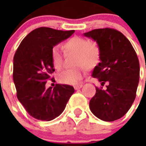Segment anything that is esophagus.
I'll list each match as a JSON object with an SVG mask.
<instances>
[{
  "mask_svg": "<svg viewBox=\"0 0 146 146\" xmlns=\"http://www.w3.org/2000/svg\"><path fill=\"white\" fill-rule=\"evenodd\" d=\"M82 87V85H78V86H74V89H75V90H78V89H80V88H81Z\"/></svg>",
  "mask_w": 146,
  "mask_h": 146,
  "instance_id": "1",
  "label": "esophagus"
}]
</instances>
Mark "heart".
<instances>
[{
    "label": "heart",
    "instance_id": "obj_1",
    "mask_svg": "<svg viewBox=\"0 0 146 146\" xmlns=\"http://www.w3.org/2000/svg\"><path fill=\"white\" fill-rule=\"evenodd\" d=\"M67 51L77 54L75 65H82L86 68L94 66L98 62L100 56V50L94 42L80 36H74L64 44ZM51 60L55 69H60L62 66L61 50L58 46H55L51 50ZM83 76V69L75 68L67 69L58 74L57 78L60 83L64 85H77Z\"/></svg>",
    "mask_w": 146,
    "mask_h": 146
}]
</instances>
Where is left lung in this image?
Wrapping results in <instances>:
<instances>
[{
	"mask_svg": "<svg viewBox=\"0 0 146 146\" xmlns=\"http://www.w3.org/2000/svg\"><path fill=\"white\" fill-rule=\"evenodd\" d=\"M97 43L100 63L92 77L108 83L102 90L96 87V94L89 107L98 118L104 121L118 120L128 112L136 97L140 78V64L130 42L123 33L112 28L94 29L83 34Z\"/></svg>",
	"mask_w": 146,
	"mask_h": 146,
	"instance_id": "1",
	"label": "left lung"
}]
</instances>
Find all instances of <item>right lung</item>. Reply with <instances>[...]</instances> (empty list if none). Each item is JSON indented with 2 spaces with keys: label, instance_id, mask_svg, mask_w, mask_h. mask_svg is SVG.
Wrapping results in <instances>:
<instances>
[{
  "label": "right lung",
  "instance_id": "1",
  "mask_svg": "<svg viewBox=\"0 0 146 146\" xmlns=\"http://www.w3.org/2000/svg\"><path fill=\"white\" fill-rule=\"evenodd\" d=\"M74 33V30L36 28L24 38L15 52L13 80L17 99L30 115L36 119L49 121L57 118L74 94V88L68 85L45 88L55 72L51 60L52 47Z\"/></svg>",
  "mask_w": 146,
  "mask_h": 146
}]
</instances>
